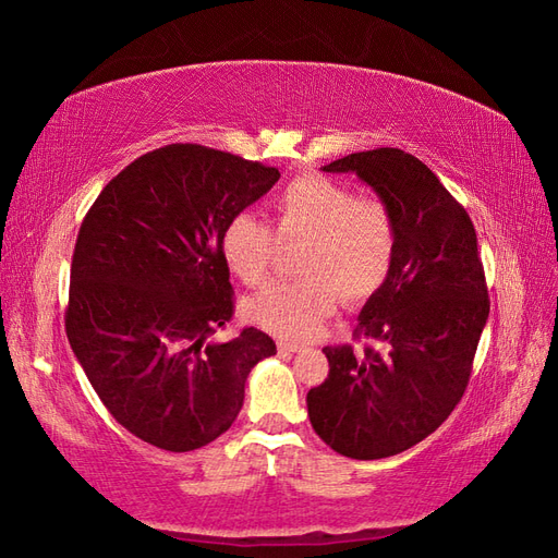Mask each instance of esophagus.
<instances>
[{
	"mask_svg": "<svg viewBox=\"0 0 558 558\" xmlns=\"http://www.w3.org/2000/svg\"><path fill=\"white\" fill-rule=\"evenodd\" d=\"M300 344H294V342H290V340H278V352L280 354H294V352H300Z\"/></svg>",
	"mask_w": 558,
	"mask_h": 558,
	"instance_id": "obj_1",
	"label": "esophagus"
}]
</instances>
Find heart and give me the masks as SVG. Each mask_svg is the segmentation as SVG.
Listing matches in <instances>:
<instances>
[{"instance_id":"heart-1","label":"heart","mask_w":558,"mask_h":558,"mask_svg":"<svg viewBox=\"0 0 558 558\" xmlns=\"http://www.w3.org/2000/svg\"><path fill=\"white\" fill-rule=\"evenodd\" d=\"M276 236L252 211L232 216L220 232V256L242 282H264L282 244H304V280L268 284L244 302L254 326L288 340H311L347 304H364L390 280L397 258V220L390 206L359 197L330 178L302 175L274 202Z\"/></svg>"}]
</instances>
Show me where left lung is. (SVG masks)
<instances>
[{
	"instance_id": "obj_1",
	"label": "left lung",
	"mask_w": 558,
	"mask_h": 558,
	"mask_svg": "<svg viewBox=\"0 0 558 558\" xmlns=\"http://www.w3.org/2000/svg\"><path fill=\"white\" fill-rule=\"evenodd\" d=\"M323 171L356 173L373 187L399 244L390 280L354 330L380 349H323L330 373L306 395L308 421L342 457H395L435 433L469 385L489 316L475 228L430 168L401 149L349 154Z\"/></svg>"
}]
</instances>
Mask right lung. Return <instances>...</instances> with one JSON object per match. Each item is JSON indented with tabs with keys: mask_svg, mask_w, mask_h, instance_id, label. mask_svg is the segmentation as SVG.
Returning <instances> with one entry per match:
<instances>
[{
	"mask_svg": "<svg viewBox=\"0 0 558 558\" xmlns=\"http://www.w3.org/2000/svg\"><path fill=\"white\" fill-rule=\"evenodd\" d=\"M278 178L235 154L168 145L125 166L83 220L69 342L101 404L154 447L214 442L238 418L252 368L276 354L256 328L209 338L232 316L220 232Z\"/></svg>",
	"mask_w": 558,
	"mask_h": 558,
	"instance_id": "1",
	"label": "right lung"
}]
</instances>
